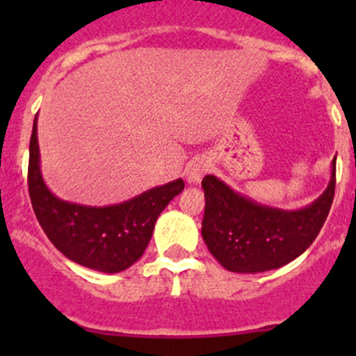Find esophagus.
Listing matches in <instances>:
<instances>
[{"label":"esophagus","instance_id":"1","mask_svg":"<svg viewBox=\"0 0 356 356\" xmlns=\"http://www.w3.org/2000/svg\"><path fill=\"white\" fill-rule=\"evenodd\" d=\"M208 170H210V161L207 158L198 156L189 161L188 167H186V179H188L189 184H198Z\"/></svg>","mask_w":356,"mask_h":356}]
</instances>
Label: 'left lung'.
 <instances>
[{
    "instance_id": "1",
    "label": "left lung",
    "mask_w": 356,
    "mask_h": 356,
    "mask_svg": "<svg viewBox=\"0 0 356 356\" xmlns=\"http://www.w3.org/2000/svg\"><path fill=\"white\" fill-rule=\"evenodd\" d=\"M201 236L218 264L238 274L274 270L307 251L321 232L334 200L336 158L325 191L298 210L248 198L215 175H204Z\"/></svg>"
}]
</instances>
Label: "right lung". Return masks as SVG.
<instances>
[{"label": "right lung", "mask_w": 356, "mask_h": 356, "mask_svg": "<svg viewBox=\"0 0 356 356\" xmlns=\"http://www.w3.org/2000/svg\"><path fill=\"white\" fill-rule=\"evenodd\" d=\"M182 189L184 181L175 179L108 207L60 200L42 179L35 115L29 146V195L42 231L68 260L105 274L129 268L145 253L158 215Z\"/></svg>", "instance_id": "add662e5"}]
</instances>
